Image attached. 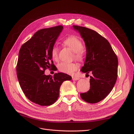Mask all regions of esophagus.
Masks as SVG:
<instances>
[{
    "mask_svg": "<svg viewBox=\"0 0 134 134\" xmlns=\"http://www.w3.org/2000/svg\"><path fill=\"white\" fill-rule=\"evenodd\" d=\"M79 79V78H78V77L75 76H72V79L73 80H77Z\"/></svg>",
    "mask_w": 134,
    "mask_h": 134,
    "instance_id": "1",
    "label": "esophagus"
}]
</instances>
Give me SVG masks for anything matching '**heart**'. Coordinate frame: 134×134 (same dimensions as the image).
I'll list each match as a JSON object with an SVG mask.
<instances>
[{
  "label": "heart",
  "mask_w": 134,
  "mask_h": 134,
  "mask_svg": "<svg viewBox=\"0 0 134 134\" xmlns=\"http://www.w3.org/2000/svg\"><path fill=\"white\" fill-rule=\"evenodd\" d=\"M64 43L70 47L74 51L73 58L79 62L84 59V51L83 50V43L76 36L72 35L66 37L64 40ZM51 56L52 60L57 62L59 59L58 48L55 46L52 47ZM78 68V65L76 63L62 62L58 65V69L60 71L68 74H71Z\"/></svg>",
  "instance_id": "1"
}]
</instances>
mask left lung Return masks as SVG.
<instances>
[{
	"mask_svg": "<svg viewBox=\"0 0 134 134\" xmlns=\"http://www.w3.org/2000/svg\"><path fill=\"white\" fill-rule=\"evenodd\" d=\"M72 27L79 31L87 48L86 62L81 71L92 74L90 90L80 93V97L88 103H98L106 98L115 86L118 59L107 40L96 31L82 26Z\"/></svg>",
	"mask_w": 134,
	"mask_h": 134,
	"instance_id": "8db88e82",
	"label": "left lung"
}]
</instances>
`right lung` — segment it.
I'll list each match as a JSON object with an SVG mask.
<instances>
[{
  "label": "right lung",
  "instance_id": "obj_1",
  "mask_svg": "<svg viewBox=\"0 0 134 134\" xmlns=\"http://www.w3.org/2000/svg\"><path fill=\"white\" fill-rule=\"evenodd\" d=\"M63 28L60 25L37 31L19 52L16 69L19 85L27 98L40 106L54 104L63 82L71 79L63 72L55 73L54 77L44 74L47 69H56L51 50Z\"/></svg>",
  "mask_w": 134,
  "mask_h": 134
}]
</instances>
